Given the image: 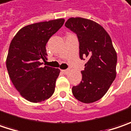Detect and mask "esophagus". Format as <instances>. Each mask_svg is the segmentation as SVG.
<instances>
[{
	"label": "esophagus",
	"mask_w": 131,
	"mask_h": 131,
	"mask_svg": "<svg viewBox=\"0 0 131 131\" xmlns=\"http://www.w3.org/2000/svg\"><path fill=\"white\" fill-rule=\"evenodd\" d=\"M61 72L64 73V74H67V73H68V72H69V70H62Z\"/></svg>",
	"instance_id": "1"
}]
</instances>
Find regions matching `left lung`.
<instances>
[{
	"instance_id": "obj_1",
	"label": "left lung",
	"mask_w": 131,
	"mask_h": 131,
	"mask_svg": "<svg viewBox=\"0 0 131 131\" xmlns=\"http://www.w3.org/2000/svg\"><path fill=\"white\" fill-rule=\"evenodd\" d=\"M65 26L77 34L81 59H87L82 81L72 87V94L82 103H94L105 95L116 78V50L108 34L93 20L71 17Z\"/></svg>"
}]
</instances>
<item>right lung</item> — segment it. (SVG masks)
I'll return each instance as SVG.
<instances>
[{"label":"right lung","mask_w":131,"mask_h":131,"mask_svg":"<svg viewBox=\"0 0 131 131\" xmlns=\"http://www.w3.org/2000/svg\"><path fill=\"white\" fill-rule=\"evenodd\" d=\"M64 19H56L28 25L16 34L10 43L6 68L14 87L25 99L41 103L55 91L59 69L42 67L48 56L46 44L59 31Z\"/></svg>","instance_id":"right-lung-1"}]
</instances>
